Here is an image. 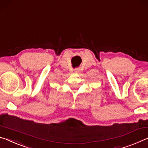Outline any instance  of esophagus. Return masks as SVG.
Here are the masks:
<instances>
[{"instance_id":"esophagus-1","label":"esophagus","mask_w":148,"mask_h":148,"mask_svg":"<svg viewBox=\"0 0 148 148\" xmlns=\"http://www.w3.org/2000/svg\"><path fill=\"white\" fill-rule=\"evenodd\" d=\"M74 71L75 73H79L80 72V69L79 68H76L74 69Z\"/></svg>"}]
</instances>
